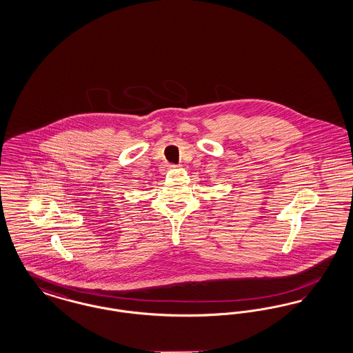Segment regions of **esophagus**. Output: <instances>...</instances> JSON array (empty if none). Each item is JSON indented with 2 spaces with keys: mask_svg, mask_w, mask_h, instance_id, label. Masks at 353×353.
I'll use <instances>...</instances> for the list:
<instances>
[{
  "mask_svg": "<svg viewBox=\"0 0 353 353\" xmlns=\"http://www.w3.org/2000/svg\"><path fill=\"white\" fill-rule=\"evenodd\" d=\"M168 168L174 169L176 168V165H173V164H168Z\"/></svg>",
  "mask_w": 353,
  "mask_h": 353,
  "instance_id": "obj_1",
  "label": "esophagus"
}]
</instances>
